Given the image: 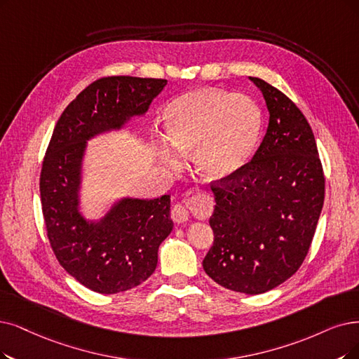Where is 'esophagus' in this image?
<instances>
[{"mask_svg": "<svg viewBox=\"0 0 359 359\" xmlns=\"http://www.w3.org/2000/svg\"><path fill=\"white\" fill-rule=\"evenodd\" d=\"M187 196L190 197V196H193V193L190 191V193H187ZM170 218L175 224H185V222H189V219H190V212H189L187 206L175 205L174 208H172Z\"/></svg>", "mask_w": 359, "mask_h": 359, "instance_id": "esophagus-1", "label": "esophagus"}]
</instances>
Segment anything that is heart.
<instances>
[{"label":"heart","instance_id":"1","mask_svg":"<svg viewBox=\"0 0 359 359\" xmlns=\"http://www.w3.org/2000/svg\"><path fill=\"white\" fill-rule=\"evenodd\" d=\"M261 125V109L246 95L190 91L168 106L165 126L169 141L159 142L157 156L168 168L178 169L180 152L196 154V169L205 181H228L249 162Z\"/></svg>","mask_w":359,"mask_h":359}]
</instances>
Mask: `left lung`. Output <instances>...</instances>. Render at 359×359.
Returning <instances> with one entry per match:
<instances>
[{
  "mask_svg": "<svg viewBox=\"0 0 359 359\" xmlns=\"http://www.w3.org/2000/svg\"><path fill=\"white\" fill-rule=\"evenodd\" d=\"M262 93L269 122L252 161L212 185L213 246L206 274L222 287L261 294L302 265L324 203V175L308 121L289 97L268 82Z\"/></svg>",
  "mask_w": 359,
  "mask_h": 359,
  "instance_id": "1",
  "label": "left lung"
}]
</instances>
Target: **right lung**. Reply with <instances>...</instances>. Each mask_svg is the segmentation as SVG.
I'll return each instance as SVG.
<instances>
[{
    "label": "right lung",
    "mask_w": 359,
    "mask_h": 359,
    "mask_svg": "<svg viewBox=\"0 0 359 359\" xmlns=\"http://www.w3.org/2000/svg\"><path fill=\"white\" fill-rule=\"evenodd\" d=\"M166 79L110 76L88 85L57 122L39 191L50 245L60 265L93 292L113 294L146 281L170 234V197H119L97 219L83 213L88 141L142 118Z\"/></svg>",
    "instance_id": "obj_1"
}]
</instances>
